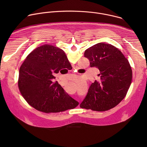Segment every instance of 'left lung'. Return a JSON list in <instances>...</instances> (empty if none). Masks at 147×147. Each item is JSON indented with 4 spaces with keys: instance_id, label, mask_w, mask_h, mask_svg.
<instances>
[{
    "instance_id": "left-lung-1",
    "label": "left lung",
    "mask_w": 147,
    "mask_h": 147,
    "mask_svg": "<svg viewBox=\"0 0 147 147\" xmlns=\"http://www.w3.org/2000/svg\"><path fill=\"white\" fill-rule=\"evenodd\" d=\"M90 67L100 71V81L92 83L80 108L94 111H108L126 95L132 80L129 62L121 52L111 44L98 43L86 50Z\"/></svg>"
}]
</instances>
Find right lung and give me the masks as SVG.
<instances>
[{
	"instance_id": "right-lung-1",
	"label": "right lung",
	"mask_w": 147,
	"mask_h": 147,
	"mask_svg": "<svg viewBox=\"0 0 147 147\" xmlns=\"http://www.w3.org/2000/svg\"><path fill=\"white\" fill-rule=\"evenodd\" d=\"M71 66L62 49L43 45L26 57L19 70V90L31 107L45 113H57L74 109L78 102L65 91L53 74Z\"/></svg>"
}]
</instances>
